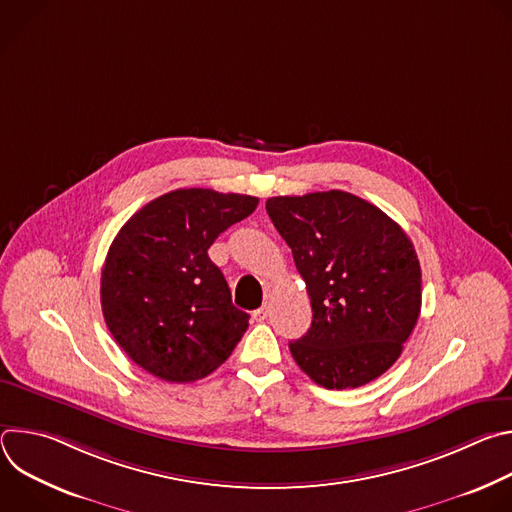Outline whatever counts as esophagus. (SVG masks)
Instances as JSON below:
<instances>
[{"label":"esophagus","instance_id":"esophagus-1","mask_svg":"<svg viewBox=\"0 0 512 512\" xmlns=\"http://www.w3.org/2000/svg\"><path fill=\"white\" fill-rule=\"evenodd\" d=\"M267 316H269V306H267V304L253 312V318H255L257 322H265V320H267Z\"/></svg>","mask_w":512,"mask_h":512}]
</instances>
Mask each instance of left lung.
Instances as JSON below:
<instances>
[{"label": "left lung", "instance_id": "1", "mask_svg": "<svg viewBox=\"0 0 512 512\" xmlns=\"http://www.w3.org/2000/svg\"><path fill=\"white\" fill-rule=\"evenodd\" d=\"M294 253L312 326L291 340L298 367L324 389L375 381L401 356L421 312V267L405 231L350 192L273 196L265 202Z\"/></svg>", "mask_w": 512, "mask_h": 512}]
</instances>
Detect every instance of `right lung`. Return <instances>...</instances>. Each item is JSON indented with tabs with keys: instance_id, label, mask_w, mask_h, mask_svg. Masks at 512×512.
Segmentation results:
<instances>
[{
	"instance_id": "obj_1",
	"label": "right lung",
	"mask_w": 512,
	"mask_h": 512,
	"mask_svg": "<svg viewBox=\"0 0 512 512\" xmlns=\"http://www.w3.org/2000/svg\"><path fill=\"white\" fill-rule=\"evenodd\" d=\"M259 198L172 190L139 208L113 239L101 273L109 332L143 371L168 383L204 379L249 326L208 249Z\"/></svg>"
}]
</instances>
